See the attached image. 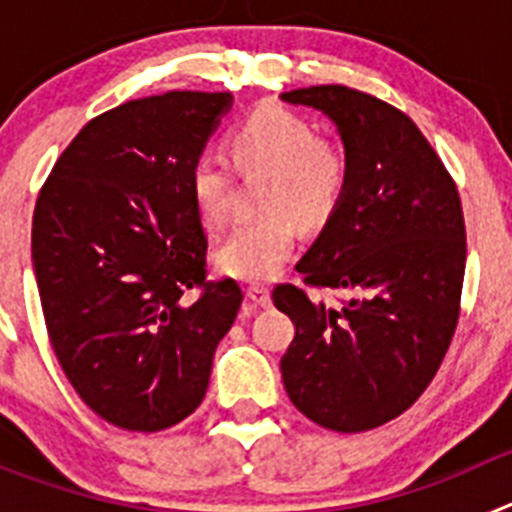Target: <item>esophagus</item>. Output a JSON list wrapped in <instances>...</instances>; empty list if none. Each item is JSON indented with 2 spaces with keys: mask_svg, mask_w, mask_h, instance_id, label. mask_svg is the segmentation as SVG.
I'll return each mask as SVG.
<instances>
[{
  "mask_svg": "<svg viewBox=\"0 0 512 512\" xmlns=\"http://www.w3.org/2000/svg\"><path fill=\"white\" fill-rule=\"evenodd\" d=\"M246 297L253 302V305H259V307H266L271 302V292L266 287H261V284H251V287L246 289Z\"/></svg>",
  "mask_w": 512,
  "mask_h": 512,
  "instance_id": "1",
  "label": "esophagus"
}]
</instances>
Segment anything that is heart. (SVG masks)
I'll use <instances>...</instances> for the list:
<instances>
[{
  "label": "heart",
  "mask_w": 512,
  "mask_h": 512,
  "mask_svg": "<svg viewBox=\"0 0 512 512\" xmlns=\"http://www.w3.org/2000/svg\"><path fill=\"white\" fill-rule=\"evenodd\" d=\"M235 166L243 174H269L261 220L241 225L212 253L220 274L241 282L277 277L295 248L297 220L325 223L341 202L348 182L346 156L318 140L310 122L284 107H259L243 120L233 138ZM233 166L225 156L205 151L189 171L194 210L205 228H223L230 207Z\"/></svg>",
  "instance_id": "1"
}]
</instances>
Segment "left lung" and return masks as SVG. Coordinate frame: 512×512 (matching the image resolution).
Returning <instances> with one entry per match:
<instances>
[{"mask_svg": "<svg viewBox=\"0 0 512 512\" xmlns=\"http://www.w3.org/2000/svg\"><path fill=\"white\" fill-rule=\"evenodd\" d=\"M279 99L323 112L348 166L346 192L297 271L312 287L356 295L325 307L292 284L274 289L295 323L279 364L284 390L312 423L369 431L405 413L449 351L467 266L459 192L392 104L338 84Z\"/></svg>", "mask_w": 512, "mask_h": 512, "instance_id": "8db88e82", "label": "left lung"}]
</instances>
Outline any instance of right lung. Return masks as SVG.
Listing matches in <instances>:
<instances>
[{"label": "right lung", "mask_w": 512, "mask_h": 512, "mask_svg": "<svg viewBox=\"0 0 512 512\" xmlns=\"http://www.w3.org/2000/svg\"><path fill=\"white\" fill-rule=\"evenodd\" d=\"M230 92H166L87 122L33 215V269L63 374L107 423L156 433L200 408L243 295L205 282L189 171Z\"/></svg>", "instance_id": "obj_1"}]
</instances>
